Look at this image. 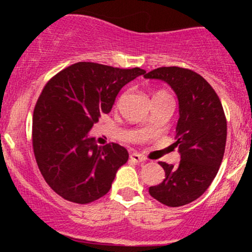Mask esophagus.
Returning a JSON list of instances; mask_svg holds the SVG:
<instances>
[{
    "label": "esophagus",
    "mask_w": 252,
    "mask_h": 252,
    "mask_svg": "<svg viewBox=\"0 0 252 252\" xmlns=\"http://www.w3.org/2000/svg\"><path fill=\"white\" fill-rule=\"evenodd\" d=\"M130 159L131 161L136 162V163H141V162L145 161V157L140 154H136V152H134V154L130 155Z\"/></svg>",
    "instance_id": "obj_1"
}]
</instances>
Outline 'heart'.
Masks as SVG:
<instances>
[{
	"instance_id": "1",
	"label": "heart",
	"mask_w": 252,
	"mask_h": 252,
	"mask_svg": "<svg viewBox=\"0 0 252 252\" xmlns=\"http://www.w3.org/2000/svg\"><path fill=\"white\" fill-rule=\"evenodd\" d=\"M169 96V94L164 90H156L152 95V100H156V98H161V97H167Z\"/></svg>"
}]
</instances>
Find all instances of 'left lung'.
I'll return each mask as SVG.
<instances>
[{"mask_svg": "<svg viewBox=\"0 0 252 252\" xmlns=\"http://www.w3.org/2000/svg\"><path fill=\"white\" fill-rule=\"evenodd\" d=\"M144 77L166 81L179 101L173 145L182 158L177 166L158 162L166 177L161 184L149 188L157 201L179 207L199 199L215 179L224 155L227 119L216 91L194 70L161 67Z\"/></svg>", "mask_w": 252, "mask_h": 252, "instance_id": "8db88e82", "label": "left lung"}]
</instances>
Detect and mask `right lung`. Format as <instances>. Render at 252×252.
Instances as JSON below:
<instances>
[{
    "label": "right lung",
    "instance_id": "obj_1",
    "mask_svg": "<svg viewBox=\"0 0 252 252\" xmlns=\"http://www.w3.org/2000/svg\"><path fill=\"white\" fill-rule=\"evenodd\" d=\"M145 73L78 62L47 81L34 108L32 139L37 167L56 194L85 205L110 191L129 154L116 142L98 146L88 133L110 113L121 89Z\"/></svg>",
    "mask_w": 252,
    "mask_h": 252
}]
</instances>
